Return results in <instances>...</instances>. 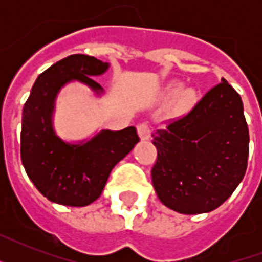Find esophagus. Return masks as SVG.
<instances>
[{"mask_svg":"<svg viewBox=\"0 0 262 262\" xmlns=\"http://www.w3.org/2000/svg\"><path fill=\"white\" fill-rule=\"evenodd\" d=\"M137 132H139V136L141 140H148L149 136H151V129L148 126L147 123H139L137 125Z\"/></svg>","mask_w":262,"mask_h":262,"instance_id":"obj_1","label":"esophagus"}]
</instances>
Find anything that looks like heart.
Instances as JSON below:
<instances>
[{
	"label": "heart",
	"mask_w": 262,
	"mask_h": 262,
	"mask_svg": "<svg viewBox=\"0 0 262 262\" xmlns=\"http://www.w3.org/2000/svg\"><path fill=\"white\" fill-rule=\"evenodd\" d=\"M179 90L178 83L170 84L166 90V96L172 98L175 96V110L177 111H186L189 110L195 102V92L191 88H185V90L179 91V94L176 92Z\"/></svg>",
	"instance_id": "b5f03b06"
}]
</instances>
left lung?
<instances>
[{"mask_svg": "<svg viewBox=\"0 0 262 262\" xmlns=\"http://www.w3.org/2000/svg\"><path fill=\"white\" fill-rule=\"evenodd\" d=\"M152 185L185 215L211 212L232 194L248 168L249 127L239 94L222 79L186 115L152 133Z\"/></svg>", "mask_w": 262, "mask_h": 262, "instance_id": "left-lung-1", "label": "left lung"}]
</instances>
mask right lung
<instances>
[{
  "label": "right lung",
  "instance_id": "obj_1",
  "mask_svg": "<svg viewBox=\"0 0 262 262\" xmlns=\"http://www.w3.org/2000/svg\"><path fill=\"white\" fill-rule=\"evenodd\" d=\"M108 63L84 54L61 59L40 73L23 108V166L35 187L51 203L85 207L102 194L114 166L133 149L140 139L135 126L102 130L87 143L69 144L53 129V111L59 90L69 81L87 84L96 94L103 88L92 76Z\"/></svg>",
  "mask_w": 262,
  "mask_h": 262
}]
</instances>
